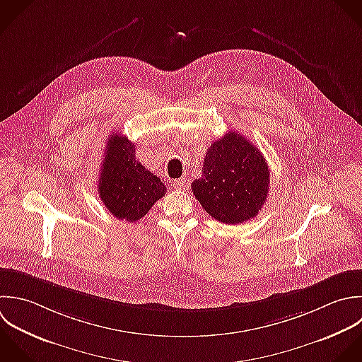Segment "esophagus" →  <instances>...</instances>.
<instances>
[{
  "label": "esophagus",
  "mask_w": 362,
  "mask_h": 362,
  "mask_svg": "<svg viewBox=\"0 0 362 362\" xmlns=\"http://www.w3.org/2000/svg\"><path fill=\"white\" fill-rule=\"evenodd\" d=\"M173 186L175 189L177 190H187L189 189V180L186 177H182V179H177L173 182Z\"/></svg>",
  "instance_id": "obj_1"
}]
</instances>
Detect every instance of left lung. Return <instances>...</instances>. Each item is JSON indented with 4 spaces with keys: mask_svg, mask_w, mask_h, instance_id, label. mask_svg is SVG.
Listing matches in <instances>:
<instances>
[{
    "mask_svg": "<svg viewBox=\"0 0 362 362\" xmlns=\"http://www.w3.org/2000/svg\"><path fill=\"white\" fill-rule=\"evenodd\" d=\"M203 176L192 183L202 207L217 221L241 224L265 204L269 168L264 155L241 134L231 131L207 149Z\"/></svg>",
    "mask_w": 362,
    "mask_h": 362,
    "instance_id": "8db88e82",
    "label": "left lung"
}]
</instances>
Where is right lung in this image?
Wrapping results in <instances>:
<instances>
[{
  "label": "right lung",
  "mask_w": 362,
  "mask_h": 362,
  "mask_svg": "<svg viewBox=\"0 0 362 362\" xmlns=\"http://www.w3.org/2000/svg\"><path fill=\"white\" fill-rule=\"evenodd\" d=\"M98 193L114 217L134 223L165 196L166 187L156 175L135 159V145L115 132L107 141Z\"/></svg>",
  "instance_id": "right-lung-1"
}]
</instances>
